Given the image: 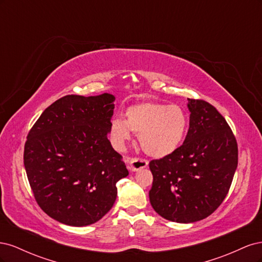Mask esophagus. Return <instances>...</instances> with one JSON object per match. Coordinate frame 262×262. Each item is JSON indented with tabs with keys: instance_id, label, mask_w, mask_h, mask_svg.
I'll return each instance as SVG.
<instances>
[{
	"instance_id": "1",
	"label": "esophagus",
	"mask_w": 262,
	"mask_h": 262,
	"mask_svg": "<svg viewBox=\"0 0 262 262\" xmlns=\"http://www.w3.org/2000/svg\"><path fill=\"white\" fill-rule=\"evenodd\" d=\"M128 162H129V169L131 171H138L142 168L147 167L148 165L147 161L142 160V158H138V157L131 158V160H128Z\"/></svg>"
}]
</instances>
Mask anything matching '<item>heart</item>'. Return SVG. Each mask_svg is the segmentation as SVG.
Segmentation results:
<instances>
[{"label":"heart","instance_id":"1","mask_svg":"<svg viewBox=\"0 0 262 262\" xmlns=\"http://www.w3.org/2000/svg\"><path fill=\"white\" fill-rule=\"evenodd\" d=\"M188 116L178 105L143 101L125 110V120L114 118L110 122V136L115 146L122 150L131 139V131L139 134L144 152L155 158L175 152L185 140Z\"/></svg>","mask_w":262,"mask_h":262}]
</instances>
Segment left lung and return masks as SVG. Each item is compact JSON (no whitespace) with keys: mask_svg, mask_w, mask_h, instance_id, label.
<instances>
[{"mask_svg":"<svg viewBox=\"0 0 262 262\" xmlns=\"http://www.w3.org/2000/svg\"><path fill=\"white\" fill-rule=\"evenodd\" d=\"M187 137L178 149L149 163V202L177 223H193L215 211L232 185L238 148L224 117L209 102L188 98Z\"/></svg>","mask_w":262,"mask_h":262,"instance_id":"left-lung-1","label":"left lung"}]
</instances>
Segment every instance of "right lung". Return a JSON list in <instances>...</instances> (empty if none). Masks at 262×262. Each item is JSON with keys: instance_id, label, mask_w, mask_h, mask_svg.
<instances>
[{"instance_id": "right-lung-1", "label": "right lung", "mask_w": 262, "mask_h": 262, "mask_svg": "<svg viewBox=\"0 0 262 262\" xmlns=\"http://www.w3.org/2000/svg\"><path fill=\"white\" fill-rule=\"evenodd\" d=\"M116 97L68 95L29 131L24 165L37 203L62 224L87 226L109 212L129 175L108 140Z\"/></svg>"}]
</instances>
